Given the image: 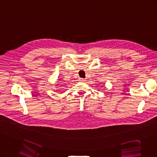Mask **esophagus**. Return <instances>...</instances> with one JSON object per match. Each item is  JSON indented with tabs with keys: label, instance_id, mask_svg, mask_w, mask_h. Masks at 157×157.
Instances as JSON below:
<instances>
[{
	"label": "esophagus",
	"instance_id": "34e87169",
	"mask_svg": "<svg viewBox=\"0 0 157 157\" xmlns=\"http://www.w3.org/2000/svg\"><path fill=\"white\" fill-rule=\"evenodd\" d=\"M80 81H81V82H85V79H83V78H81L80 79Z\"/></svg>",
	"mask_w": 157,
	"mask_h": 157
}]
</instances>
